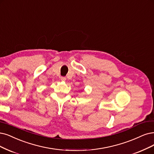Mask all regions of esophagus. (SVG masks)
<instances>
[{
	"label": "esophagus",
	"instance_id": "obj_1",
	"mask_svg": "<svg viewBox=\"0 0 154 154\" xmlns=\"http://www.w3.org/2000/svg\"><path fill=\"white\" fill-rule=\"evenodd\" d=\"M60 79H61V81H65L66 79V77H60Z\"/></svg>",
	"mask_w": 154,
	"mask_h": 154
}]
</instances>
